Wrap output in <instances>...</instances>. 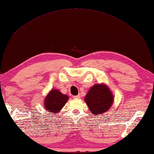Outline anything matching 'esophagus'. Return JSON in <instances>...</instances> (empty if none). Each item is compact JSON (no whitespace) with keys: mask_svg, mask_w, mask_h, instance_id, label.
I'll use <instances>...</instances> for the list:
<instances>
[{"mask_svg":"<svg viewBox=\"0 0 154 154\" xmlns=\"http://www.w3.org/2000/svg\"><path fill=\"white\" fill-rule=\"evenodd\" d=\"M73 99H80V95H77V96H73Z\"/></svg>","mask_w":154,"mask_h":154,"instance_id":"esophagus-1","label":"esophagus"}]
</instances>
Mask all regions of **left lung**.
Masks as SVG:
<instances>
[{
    "label": "left lung",
    "mask_w": 154,
    "mask_h": 154,
    "mask_svg": "<svg viewBox=\"0 0 154 154\" xmlns=\"http://www.w3.org/2000/svg\"><path fill=\"white\" fill-rule=\"evenodd\" d=\"M84 101L92 114L99 115L109 110L114 102V97L106 84H95L88 92Z\"/></svg>",
    "instance_id": "1"
}]
</instances>
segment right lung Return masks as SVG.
<instances>
[{
    "instance_id": "add662e5",
    "label": "right lung",
    "mask_w": 154,
    "mask_h": 154,
    "mask_svg": "<svg viewBox=\"0 0 154 154\" xmlns=\"http://www.w3.org/2000/svg\"><path fill=\"white\" fill-rule=\"evenodd\" d=\"M68 100V95L62 94L57 89L51 90L45 99L44 104L45 109L53 113L59 112L66 103Z\"/></svg>"
}]
</instances>
